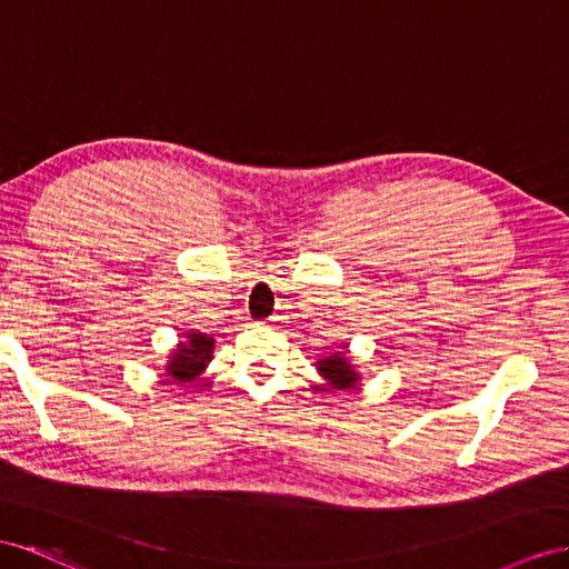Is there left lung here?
Listing matches in <instances>:
<instances>
[{
	"label": "left lung",
	"instance_id": "obj_1",
	"mask_svg": "<svg viewBox=\"0 0 569 569\" xmlns=\"http://www.w3.org/2000/svg\"><path fill=\"white\" fill-rule=\"evenodd\" d=\"M348 346H343L346 350ZM319 375L327 379V383H331L333 388H340V391H346V388H355L357 381H360V375H357L355 367L350 365L348 355L346 352H336L331 357H323V360L317 362Z\"/></svg>",
	"mask_w": 569,
	"mask_h": 569
}]
</instances>
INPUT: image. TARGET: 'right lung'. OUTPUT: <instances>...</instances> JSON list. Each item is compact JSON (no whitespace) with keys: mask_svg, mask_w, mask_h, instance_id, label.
Returning <instances> with one entry per match:
<instances>
[{"mask_svg":"<svg viewBox=\"0 0 569 569\" xmlns=\"http://www.w3.org/2000/svg\"><path fill=\"white\" fill-rule=\"evenodd\" d=\"M186 340L176 346V350L169 355L167 362V377L173 381H194L198 379L204 367L212 362V350H214V338L200 333V331H186Z\"/></svg>","mask_w":569,"mask_h":569,"instance_id":"right-lung-1","label":"right lung"}]
</instances>
